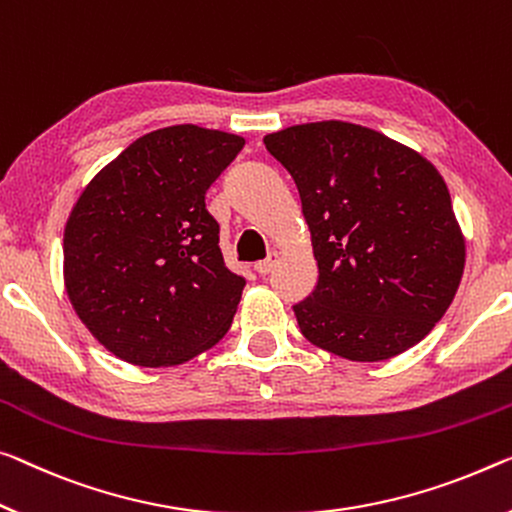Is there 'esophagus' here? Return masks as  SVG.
Instances as JSON below:
<instances>
[{
	"label": "esophagus",
	"mask_w": 512,
	"mask_h": 512,
	"mask_svg": "<svg viewBox=\"0 0 512 512\" xmlns=\"http://www.w3.org/2000/svg\"><path fill=\"white\" fill-rule=\"evenodd\" d=\"M274 265H277V254H267L265 261H258L254 265V270L261 274V277H265V274H270L274 270Z\"/></svg>",
	"instance_id": "34e87169"
}]
</instances>
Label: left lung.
I'll return each mask as SVG.
<instances>
[{"instance_id":"obj_1","label":"left lung","mask_w":512,"mask_h":512,"mask_svg":"<svg viewBox=\"0 0 512 512\" xmlns=\"http://www.w3.org/2000/svg\"><path fill=\"white\" fill-rule=\"evenodd\" d=\"M309 224L318 283L293 304L300 332L352 361L412 348L442 320L465 270V240L437 169L355 123L267 135Z\"/></svg>"}]
</instances>
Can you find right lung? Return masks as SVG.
I'll list each match as a JSON object with an SVG mask.
<instances>
[{
  "instance_id": "1",
  "label": "right lung",
  "mask_w": 512,
  "mask_h": 512,
  "mask_svg": "<svg viewBox=\"0 0 512 512\" xmlns=\"http://www.w3.org/2000/svg\"><path fill=\"white\" fill-rule=\"evenodd\" d=\"M242 146L196 125L155 130L107 164L70 212L68 297L116 357L171 366L229 332L247 281L224 263L206 192Z\"/></svg>"
}]
</instances>
